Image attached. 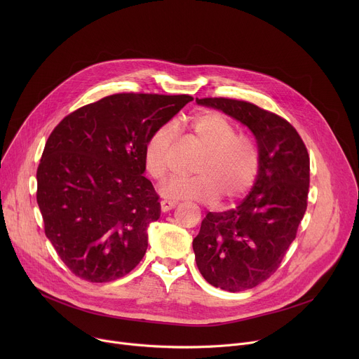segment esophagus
I'll return each instance as SVG.
<instances>
[{"instance_id": "obj_1", "label": "esophagus", "mask_w": 359, "mask_h": 359, "mask_svg": "<svg viewBox=\"0 0 359 359\" xmlns=\"http://www.w3.org/2000/svg\"><path fill=\"white\" fill-rule=\"evenodd\" d=\"M177 206L176 200H162L161 201V209L162 212H170Z\"/></svg>"}]
</instances>
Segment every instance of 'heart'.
I'll list each match as a JSON object with an SVG mask.
<instances>
[{
  "instance_id": "1",
  "label": "heart",
  "mask_w": 359,
  "mask_h": 359,
  "mask_svg": "<svg viewBox=\"0 0 359 359\" xmlns=\"http://www.w3.org/2000/svg\"><path fill=\"white\" fill-rule=\"evenodd\" d=\"M194 142L204 147L193 176H172L161 184V193L170 198H190L212 203L223 196L224 201L243 197L259 175V151L245 135L236 133L231 121L220 112H206L187 123ZM176 129L165 123L151 132L143 151L146 172L162 179L169 168Z\"/></svg>"
}]
</instances>
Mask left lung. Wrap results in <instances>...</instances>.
Returning <instances> with one entry per match:
<instances>
[{"label":"left lung","mask_w":359,"mask_h":359,"mask_svg":"<svg viewBox=\"0 0 359 359\" xmlns=\"http://www.w3.org/2000/svg\"><path fill=\"white\" fill-rule=\"evenodd\" d=\"M245 125L259 149V175L236 209L209 212L193 240L198 271L230 292L254 288L271 277L297 236L306 210L310 156L295 128L245 100L197 99Z\"/></svg>","instance_id":"obj_1"}]
</instances>
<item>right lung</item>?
<instances>
[{
    "mask_svg": "<svg viewBox=\"0 0 359 359\" xmlns=\"http://www.w3.org/2000/svg\"><path fill=\"white\" fill-rule=\"evenodd\" d=\"M189 95L115 93L65 116L49 135L36 170L45 234L79 278L108 283L130 273L161 217L143 151Z\"/></svg>",
    "mask_w": 359,
    "mask_h": 359,
    "instance_id": "obj_1",
    "label": "right lung"
}]
</instances>
